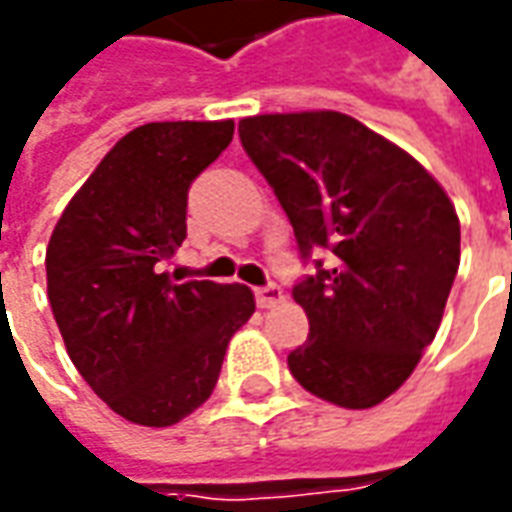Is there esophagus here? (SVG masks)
<instances>
[{
  "instance_id": "obj_1",
  "label": "esophagus",
  "mask_w": 512,
  "mask_h": 512,
  "mask_svg": "<svg viewBox=\"0 0 512 512\" xmlns=\"http://www.w3.org/2000/svg\"><path fill=\"white\" fill-rule=\"evenodd\" d=\"M283 288L280 285H263V288H255V302L257 308H274L277 302H283Z\"/></svg>"
}]
</instances>
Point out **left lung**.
I'll return each mask as SVG.
<instances>
[{"mask_svg": "<svg viewBox=\"0 0 512 512\" xmlns=\"http://www.w3.org/2000/svg\"><path fill=\"white\" fill-rule=\"evenodd\" d=\"M238 134L302 260L330 255L291 291L311 333L288 370L322 401L370 409L440 328L460 269L454 204L417 159L339 111L257 114Z\"/></svg>", "mask_w": 512, "mask_h": 512, "instance_id": "left-lung-1", "label": "left lung"}]
</instances>
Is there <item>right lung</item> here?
<instances>
[{
    "label": "right lung",
    "mask_w": 512,
    "mask_h": 512,
    "mask_svg": "<svg viewBox=\"0 0 512 512\" xmlns=\"http://www.w3.org/2000/svg\"><path fill=\"white\" fill-rule=\"evenodd\" d=\"M235 123H148L125 134L66 204L47 246V294L66 353L97 398L139 426H173L212 395L246 285L173 283L187 190Z\"/></svg>",
    "instance_id": "1"
}]
</instances>
